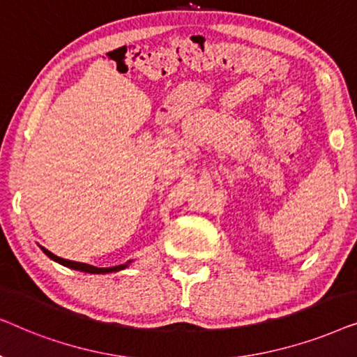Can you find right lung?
<instances>
[{
    "mask_svg": "<svg viewBox=\"0 0 357 357\" xmlns=\"http://www.w3.org/2000/svg\"><path fill=\"white\" fill-rule=\"evenodd\" d=\"M42 250L47 253L48 257L52 258V260H55L58 263H61V265L65 266H70V268H75V270H81V271H86V273H112V271H120L123 270L126 265H119V266H110V268H97V266H92V265H87V263H81V261H71V260H66V258H61V257H56L53 255L52 252H48L47 248L42 247Z\"/></svg>",
    "mask_w": 357,
    "mask_h": 357,
    "instance_id": "obj_1",
    "label": "right lung"
}]
</instances>
